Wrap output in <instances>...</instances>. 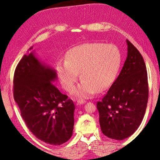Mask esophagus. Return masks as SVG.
I'll return each mask as SVG.
<instances>
[{"instance_id":"esophagus-1","label":"esophagus","mask_w":160,"mask_h":160,"mask_svg":"<svg viewBox=\"0 0 160 160\" xmlns=\"http://www.w3.org/2000/svg\"><path fill=\"white\" fill-rule=\"evenodd\" d=\"M86 102V101L84 100H82V99H78L77 100V103L78 104H83Z\"/></svg>"}]
</instances>
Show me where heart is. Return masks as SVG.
Listing matches in <instances>:
<instances>
[{"mask_svg": "<svg viewBox=\"0 0 160 160\" xmlns=\"http://www.w3.org/2000/svg\"><path fill=\"white\" fill-rule=\"evenodd\" d=\"M120 48L113 44L91 42L75 47L67 53L66 60H60L56 71L60 83L71 91L79 78L82 80L73 91L80 98H88L109 88L116 78L122 63Z\"/></svg>", "mask_w": 160, "mask_h": 160, "instance_id": "obj_1", "label": "heart"}]
</instances>
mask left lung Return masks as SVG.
I'll return each mask as SVG.
<instances>
[{"label": "left lung", "mask_w": 160, "mask_h": 160, "mask_svg": "<svg viewBox=\"0 0 160 160\" xmlns=\"http://www.w3.org/2000/svg\"><path fill=\"white\" fill-rule=\"evenodd\" d=\"M127 44V57L121 72L97 103L102 132L116 140L130 137L140 127L148 98L147 71L143 58L128 40Z\"/></svg>", "instance_id": "left-lung-1"}]
</instances>
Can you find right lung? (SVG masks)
Returning a JSON list of instances; mask_svg holds the SVG:
<instances>
[{
	"label": "right lung",
	"instance_id": "add662e5",
	"mask_svg": "<svg viewBox=\"0 0 160 160\" xmlns=\"http://www.w3.org/2000/svg\"><path fill=\"white\" fill-rule=\"evenodd\" d=\"M56 80V71L33 52L24 55L13 76V98L27 127L39 140L56 146L73 134L75 106L53 84Z\"/></svg>",
	"mask_w": 160,
	"mask_h": 160
}]
</instances>
